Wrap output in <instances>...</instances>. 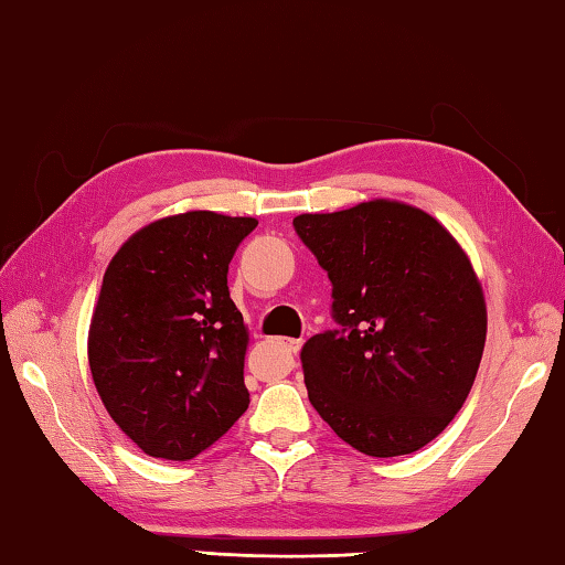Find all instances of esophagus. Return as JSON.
Wrapping results in <instances>:
<instances>
[{
  "label": "esophagus",
  "instance_id": "1",
  "mask_svg": "<svg viewBox=\"0 0 565 565\" xmlns=\"http://www.w3.org/2000/svg\"><path fill=\"white\" fill-rule=\"evenodd\" d=\"M285 350H288L290 354H298L300 352V348H302V340H282L280 342Z\"/></svg>",
  "mask_w": 565,
  "mask_h": 565
}]
</instances>
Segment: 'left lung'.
Instances as JSON below:
<instances>
[{"mask_svg": "<svg viewBox=\"0 0 565 565\" xmlns=\"http://www.w3.org/2000/svg\"><path fill=\"white\" fill-rule=\"evenodd\" d=\"M292 225L328 270L340 324L300 352L312 407L367 457L427 447L467 402L487 342L469 255L437 217L387 198Z\"/></svg>", "mask_w": 565, "mask_h": 565, "instance_id": "obj_1", "label": "left lung"}]
</instances>
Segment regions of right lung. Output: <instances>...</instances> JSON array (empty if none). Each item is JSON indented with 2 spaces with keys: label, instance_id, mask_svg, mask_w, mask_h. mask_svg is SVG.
<instances>
[{
  "label": "right lung",
  "instance_id": "add662e5",
  "mask_svg": "<svg viewBox=\"0 0 565 565\" xmlns=\"http://www.w3.org/2000/svg\"><path fill=\"white\" fill-rule=\"evenodd\" d=\"M255 217L188 211L136 231L111 257L88 328L106 412L148 457L188 461L250 404L247 328L227 265Z\"/></svg>",
  "mask_w": 565,
  "mask_h": 565
}]
</instances>
